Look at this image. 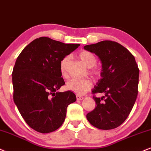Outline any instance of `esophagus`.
I'll return each instance as SVG.
<instances>
[{
    "label": "esophagus",
    "instance_id": "1",
    "mask_svg": "<svg viewBox=\"0 0 151 151\" xmlns=\"http://www.w3.org/2000/svg\"><path fill=\"white\" fill-rule=\"evenodd\" d=\"M76 97H77V99L78 100H83V97H82L81 95H77V96H76Z\"/></svg>",
    "mask_w": 151,
    "mask_h": 151
}]
</instances>
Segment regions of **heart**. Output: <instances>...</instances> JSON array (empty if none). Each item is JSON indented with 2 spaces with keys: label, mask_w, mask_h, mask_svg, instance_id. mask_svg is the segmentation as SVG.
<instances>
[{
  "label": "heart",
  "mask_w": 151,
  "mask_h": 151,
  "mask_svg": "<svg viewBox=\"0 0 151 151\" xmlns=\"http://www.w3.org/2000/svg\"><path fill=\"white\" fill-rule=\"evenodd\" d=\"M79 58L87 67L90 68L89 72L91 75L95 77H99L100 76L101 68L97 65L98 59L94 53L88 51L83 50L79 53ZM70 60V56H65L61 59L60 62V70L62 76L66 77L68 76L67 67ZM93 86V82L90 79H72L67 83V88L78 95H83L89 91Z\"/></svg>",
  "instance_id": "b5f03b06"
}]
</instances>
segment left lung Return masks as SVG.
Instances as JSON below:
<instances>
[{"label":"left lung","mask_w":151,"mask_h":151,"mask_svg":"<svg viewBox=\"0 0 151 151\" xmlns=\"http://www.w3.org/2000/svg\"><path fill=\"white\" fill-rule=\"evenodd\" d=\"M83 49L98 55L102 63V79L92 91L96 105L87 114L88 121L98 129L116 128L128 117L137 100L138 65L134 56L116 42L101 41ZM96 93L105 96L97 98Z\"/></svg>","instance_id":"left-lung-1"}]
</instances>
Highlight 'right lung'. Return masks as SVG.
I'll return each instance as SVG.
<instances>
[{
    "label": "right lung",
    "instance_id": "obj_1",
    "mask_svg": "<svg viewBox=\"0 0 151 151\" xmlns=\"http://www.w3.org/2000/svg\"><path fill=\"white\" fill-rule=\"evenodd\" d=\"M79 44H65L41 37L26 46L12 71L13 100L32 129L49 133L62 125L67 107L76 101L71 91L57 92L65 84L60 62Z\"/></svg>",
    "mask_w": 151,
    "mask_h": 151
}]
</instances>
